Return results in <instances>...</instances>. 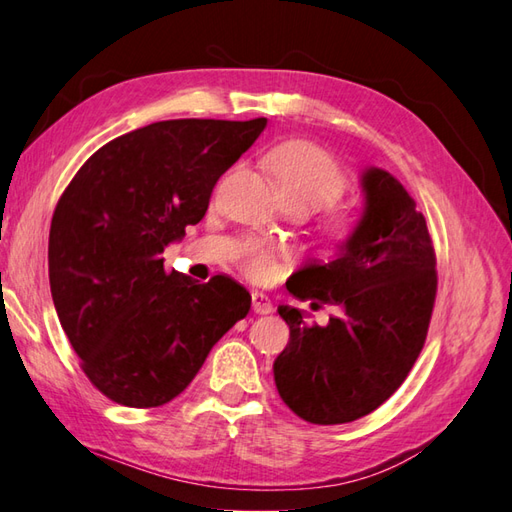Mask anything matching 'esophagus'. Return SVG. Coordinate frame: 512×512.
<instances>
[{
    "mask_svg": "<svg viewBox=\"0 0 512 512\" xmlns=\"http://www.w3.org/2000/svg\"><path fill=\"white\" fill-rule=\"evenodd\" d=\"M253 310L257 314H270L273 312V303H270V299L264 295V292H253Z\"/></svg>",
    "mask_w": 512,
    "mask_h": 512,
    "instance_id": "obj_1",
    "label": "esophagus"
}]
</instances>
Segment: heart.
<instances>
[{"instance_id": "b5f03b06", "label": "heart", "mask_w": 512, "mask_h": 512, "mask_svg": "<svg viewBox=\"0 0 512 512\" xmlns=\"http://www.w3.org/2000/svg\"><path fill=\"white\" fill-rule=\"evenodd\" d=\"M268 167L275 173L279 189L288 202H303L310 209H319L345 191L347 176L328 149L312 143V140L292 138L279 143L268 154ZM336 226L350 222L347 213H332ZM244 266L250 275L268 277L275 270V255L264 244H248Z\"/></svg>"}]
</instances>
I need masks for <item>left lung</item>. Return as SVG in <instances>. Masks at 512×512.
<instances>
[{"instance_id":"left-lung-1","label":"left lung","mask_w":512,"mask_h":512,"mask_svg":"<svg viewBox=\"0 0 512 512\" xmlns=\"http://www.w3.org/2000/svg\"><path fill=\"white\" fill-rule=\"evenodd\" d=\"M365 211L330 262H312L286 288L343 312L328 325L279 306L290 341L275 361L281 400L312 424H343L378 409L405 383L427 339L438 292L424 215L385 169L363 173Z\"/></svg>"}]
</instances>
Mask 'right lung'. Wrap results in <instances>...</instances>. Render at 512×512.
<instances>
[{
  "mask_svg": "<svg viewBox=\"0 0 512 512\" xmlns=\"http://www.w3.org/2000/svg\"><path fill=\"white\" fill-rule=\"evenodd\" d=\"M266 118H178L118 136L85 160L50 224V290L81 369L125 407L182 394L211 347L244 319L250 295L167 273L165 246L198 224L215 182L264 132Z\"/></svg>",
  "mask_w": 512,
  "mask_h": 512,
  "instance_id": "add662e5",
  "label": "right lung"
}]
</instances>
